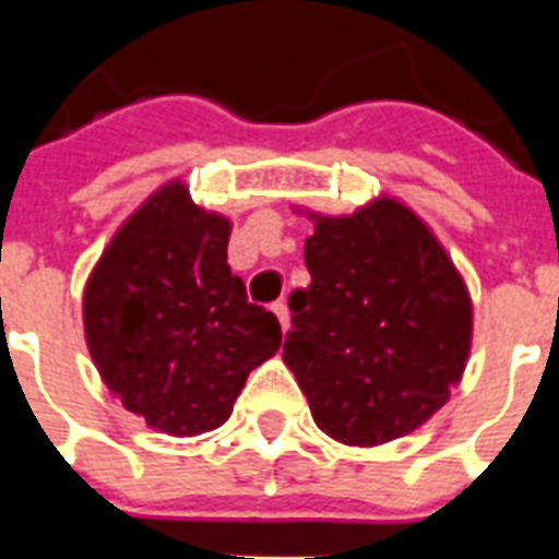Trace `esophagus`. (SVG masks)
Returning <instances> with one entry per match:
<instances>
[{
	"label": "esophagus",
	"instance_id": "obj_1",
	"mask_svg": "<svg viewBox=\"0 0 559 559\" xmlns=\"http://www.w3.org/2000/svg\"><path fill=\"white\" fill-rule=\"evenodd\" d=\"M272 311H275V317H278L281 329L287 332V326H290V311H287V302H284V299H278V302L272 305Z\"/></svg>",
	"mask_w": 559,
	"mask_h": 559
}]
</instances>
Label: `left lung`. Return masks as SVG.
Masks as SVG:
<instances>
[{"instance_id":"left-lung-1","label":"left lung","mask_w":559,"mask_h":559,"mask_svg":"<svg viewBox=\"0 0 559 559\" xmlns=\"http://www.w3.org/2000/svg\"><path fill=\"white\" fill-rule=\"evenodd\" d=\"M311 284L290 293V368L320 431L347 445L404 437L449 401L473 332L467 287L433 233L399 200L314 215Z\"/></svg>"}]
</instances>
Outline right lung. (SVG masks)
Wrapping results in <instances>:
<instances>
[{
  "instance_id": "add662e5",
  "label": "right lung",
  "mask_w": 559,
  "mask_h": 559,
  "mask_svg": "<svg viewBox=\"0 0 559 559\" xmlns=\"http://www.w3.org/2000/svg\"><path fill=\"white\" fill-rule=\"evenodd\" d=\"M230 221L167 182L122 224L83 293L92 362L126 411L173 437L230 419L281 326L227 266Z\"/></svg>"
}]
</instances>
